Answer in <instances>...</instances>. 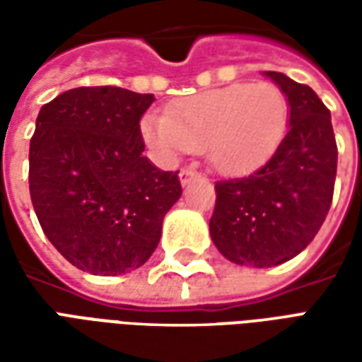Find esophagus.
<instances>
[{
	"instance_id": "34e87169",
	"label": "esophagus",
	"mask_w": 362,
	"mask_h": 362,
	"mask_svg": "<svg viewBox=\"0 0 362 362\" xmlns=\"http://www.w3.org/2000/svg\"><path fill=\"white\" fill-rule=\"evenodd\" d=\"M178 176H180L182 186H188L189 182L196 178V173H194V170H189V168H184V170H180V174H178Z\"/></svg>"
}]
</instances>
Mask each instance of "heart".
Listing matches in <instances>:
<instances>
[{
  "mask_svg": "<svg viewBox=\"0 0 362 362\" xmlns=\"http://www.w3.org/2000/svg\"><path fill=\"white\" fill-rule=\"evenodd\" d=\"M288 103L273 83H235L176 100L166 114L141 119L145 143L163 160L204 149L223 176L266 165L287 134Z\"/></svg>",
  "mask_w": 362,
  "mask_h": 362,
  "instance_id": "1",
  "label": "heart"
}]
</instances>
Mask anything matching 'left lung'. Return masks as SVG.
<instances>
[{
	"mask_svg": "<svg viewBox=\"0 0 362 362\" xmlns=\"http://www.w3.org/2000/svg\"><path fill=\"white\" fill-rule=\"evenodd\" d=\"M287 96L288 129L266 165L246 178L217 182L209 235L236 266L272 267L312 243L334 197L337 145L318 95L285 74L264 71Z\"/></svg>",
	"mask_w": 362,
	"mask_h": 362,
	"instance_id": "1",
	"label": "left lung"
}]
</instances>
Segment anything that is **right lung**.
I'll return each mask as SVG.
<instances>
[{
    "label": "right lung",
    "mask_w": 362,
    "mask_h": 362,
    "mask_svg": "<svg viewBox=\"0 0 362 362\" xmlns=\"http://www.w3.org/2000/svg\"><path fill=\"white\" fill-rule=\"evenodd\" d=\"M155 100L119 87H77L44 104L28 186L44 235L90 275H124L157 248L182 196L178 173L143 157L139 119Z\"/></svg>",
    "instance_id": "obj_1"
}]
</instances>
